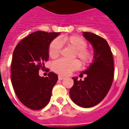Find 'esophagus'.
<instances>
[{
  "instance_id": "obj_1",
  "label": "esophagus",
  "mask_w": 129,
  "mask_h": 129,
  "mask_svg": "<svg viewBox=\"0 0 129 129\" xmlns=\"http://www.w3.org/2000/svg\"><path fill=\"white\" fill-rule=\"evenodd\" d=\"M64 78H65V77H61V76H58V79H59V80H63V79H64Z\"/></svg>"
}]
</instances>
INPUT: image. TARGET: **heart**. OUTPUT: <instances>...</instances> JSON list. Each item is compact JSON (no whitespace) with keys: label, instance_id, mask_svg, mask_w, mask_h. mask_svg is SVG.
<instances>
[{"label":"heart","instance_id":"b5f03b06","mask_svg":"<svg viewBox=\"0 0 129 129\" xmlns=\"http://www.w3.org/2000/svg\"><path fill=\"white\" fill-rule=\"evenodd\" d=\"M63 44L74 50L73 58H78L82 64L84 66L89 64L93 59V54L91 50L87 47V41L78 36L73 35L66 36L60 40L54 39L49 46V55L51 58H56L59 56ZM80 63L77 60L71 61L60 59L54 61L52 69L56 73L61 75H68L73 71L77 70L80 68Z\"/></svg>","mask_w":129,"mask_h":129}]
</instances>
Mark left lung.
Instances as JSON below:
<instances>
[{
    "instance_id": "1",
    "label": "left lung",
    "mask_w": 129,
    "mask_h": 129,
    "mask_svg": "<svg viewBox=\"0 0 129 129\" xmlns=\"http://www.w3.org/2000/svg\"><path fill=\"white\" fill-rule=\"evenodd\" d=\"M83 36L94 49L93 63L80 77L86 75L84 80L73 78L74 84L69 95L73 101L84 108L95 106L107 95L114 79V58L107 41L91 32H83Z\"/></svg>"
}]
</instances>
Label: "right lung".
<instances>
[{
    "label": "right lung",
    "instance_id": "right-lung-1",
    "mask_svg": "<svg viewBox=\"0 0 129 129\" xmlns=\"http://www.w3.org/2000/svg\"><path fill=\"white\" fill-rule=\"evenodd\" d=\"M59 32L36 31L17 45L11 65V80L20 101L30 109L37 110L49 103L58 75L49 72L48 77L39 75L49 59V46Z\"/></svg>",
    "mask_w": 129,
    "mask_h": 129
}]
</instances>
